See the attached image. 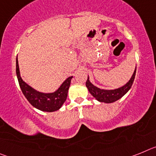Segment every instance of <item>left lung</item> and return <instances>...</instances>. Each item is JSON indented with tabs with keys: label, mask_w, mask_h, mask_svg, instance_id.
Listing matches in <instances>:
<instances>
[{
	"label": "left lung",
	"mask_w": 156,
	"mask_h": 156,
	"mask_svg": "<svg viewBox=\"0 0 156 156\" xmlns=\"http://www.w3.org/2000/svg\"><path fill=\"white\" fill-rule=\"evenodd\" d=\"M135 74H136V69H135L133 76L129 80V82L126 83L124 86L121 87L118 89H115V90H102V89H100L97 87L94 86L89 80V77L87 80L86 86L89 92L92 94V96L97 99L98 101L105 103H112L119 100L125 94L127 93V91L130 89L132 84H133L135 78Z\"/></svg>",
	"instance_id": "left-lung-1"
}]
</instances>
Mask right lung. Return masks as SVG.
<instances>
[{"instance_id":"add662e5","label":"right lung","mask_w":156,"mask_h":156,"mask_svg":"<svg viewBox=\"0 0 156 156\" xmlns=\"http://www.w3.org/2000/svg\"><path fill=\"white\" fill-rule=\"evenodd\" d=\"M16 74L20 88L29 102L37 109L49 112L58 110L66 101L71 79L73 78V76L67 78L55 92L44 94L34 90L22 80L19 73L18 58H16Z\"/></svg>"}]
</instances>
